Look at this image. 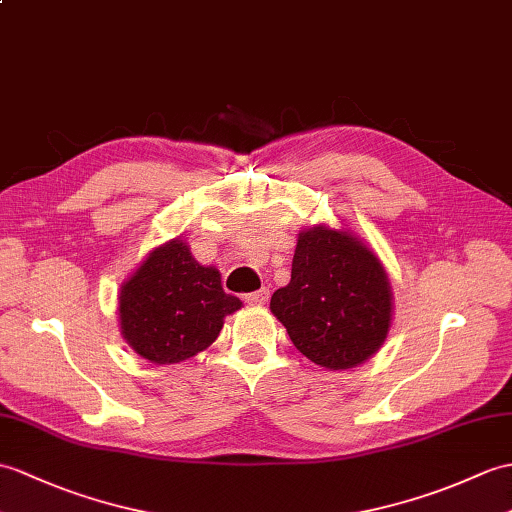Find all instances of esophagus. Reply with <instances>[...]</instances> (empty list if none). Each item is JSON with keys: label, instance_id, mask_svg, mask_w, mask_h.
<instances>
[{"label": "esophagus", "instance_id": "34e87169", "mask_svg": "<svg viewBox=\"0 0 512 512\" xmlns=\"http://www.w3.org/2000/svg\"><path fill=\"white\" fill-rule=\"evenodd\" d=\"M268 299H270V292L264 288V290H257V292H251V294H246L244 296V301L248 303V305H255V307H261V305H266L268 303Z\"/></svg>", "mask_w": 512, "mask_h": 512}]
</instances>
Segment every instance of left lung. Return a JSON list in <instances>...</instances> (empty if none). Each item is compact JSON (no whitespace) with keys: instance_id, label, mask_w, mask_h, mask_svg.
Returning a JSON list of instances; mask_svg holds the SVG:
<instances>
[{"instance_id":"1","label":"left lung","mask_w":512,"mask_h":512,"mask_svg":"<svg viewBox=\"0 0 512 512\" xmlns=\"http://www.w3.org/2000/svg\"><path fill=\"white\" fill-rule=\"evenodd\" d=\"M392 305L379 257L351 229L329 224L299 231L292 279L270 299L294 347L327 371L373 358L390 331Z\"/></svg>"}]
</instances>
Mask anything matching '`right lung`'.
<instances>
[{
    "label": "right lung",
    "instance_id": "obj_1",
    "mask_svg": "<svg viewBox=\"0 0 512 512\" xmlns=\"http://www.w3.org/2000/svg\"><path fill=\"white\" fill-rule=\"evenodd\" d=\"M240 307L222 290L220 270L198 264L181 237L152 248L117 294L122 336L152 364H178L205 351Z\"/></svg>",
    "mask_w": 512,
    "mask_h": 512
}]
</instances>
